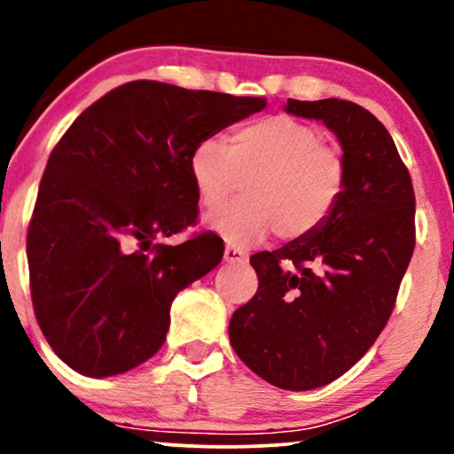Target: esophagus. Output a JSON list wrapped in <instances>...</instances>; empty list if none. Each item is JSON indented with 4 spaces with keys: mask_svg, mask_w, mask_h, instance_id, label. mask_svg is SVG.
Listing matches in <instances>:
<instances>
[{
    "mask_svg": "<svg viewBox=\"0 0 454 454\" xmlns=\"http://www.w3.org/2000/svg\"><path fill=\"white\" fill-rule=\"evenodd\" d=\"M223 260H226L228 264H239V262H245V260H247V254H245L243 249L231 247V245H228V247L223 249Z\"/></svg>",
    "mask_w": 454,
    "mask_h": 454,
    "instance_id": "1",
    "label": "esophagus"
}]
</instances>
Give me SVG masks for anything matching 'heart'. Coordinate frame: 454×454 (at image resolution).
Wrapping results in <instances>:
<instances>
[{
	"label": "heart",
	"instance_id": "1",
	"mask_svg": "<svg viewBox=\"0 0 454 454\" xmlns=\"http://www.w3.org/2000/svg\"><path fill=\"white\" fill-rule=\"evenodd\" d=\"M196 198L213 213L205 226L226 243L247 247L275 231L284 241L303 239L340 205L348 181L341 151L325 145L311 123L275 114L237 128L226 145L202 138L187 158Z\"/></svg>",
	"mask_w": 454,
	"mask_h": 454
}]
</instances>
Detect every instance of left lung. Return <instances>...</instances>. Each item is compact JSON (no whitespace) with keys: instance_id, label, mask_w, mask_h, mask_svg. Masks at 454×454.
Masks as SVG:
<instances>
[{"instance_id":"obj_1","label":"left lung","mask_w":454,"mask_h":454,"mask_svg":"<svg viewBox=\"0 0 454 454\" xmlns=\"http://www.w3.org/2000/svg\"><path fill=\"white\" fill-rule=\"evenodd\" d=\"M340 140L343 196L317 231L249 258L258 293L228 335L256 376L286 390L333 382L373 346L414 252V187L388 129L348 100H288Z\"/></svg>"}]
</instances>
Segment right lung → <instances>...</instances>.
<instances>
[{
	"instance_id": "obj_1",
	"label": "right lung",
	"mask_w": 454,
	"mask_h": 454,
	"mask_svg": "<svg viewBox=\"0 0 454 454\" xmlns=\"http://www.w3.org/2000/svg\"><path fill=\"white\" fill-rule=\"evenodd\" d=\"M267 106V98L132 81L91 104L57 143L27 232L35 320L67 367L108 378L160 350L170 303L222 262L205 232L154 245L194 223L187 158L202 138Z\"/></svg>"
}]
</instances>
